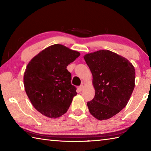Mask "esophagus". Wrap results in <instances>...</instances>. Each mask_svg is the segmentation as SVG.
Here are the masks:
<instances>
[{
	"mask_svg": "<svg viewBox=\"0 0 151 151\" xmlns=\"http://www.w3.org/2000/svg\"><path fill=\"white\" fill-rule=\"evenodd\" d=\"M84 88V86L82 85H81V86H78V90L80 91H83V89Z\"/></svg>",
	"mask_w": 151,
	"mask_h": 151,
	"instance_id": "34e87169",
	"label": "esophagus"
}]
</instances>
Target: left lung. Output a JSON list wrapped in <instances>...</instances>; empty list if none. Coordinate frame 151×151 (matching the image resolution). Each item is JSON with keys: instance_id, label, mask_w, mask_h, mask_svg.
<instances>
[{"instance_id": "1", "label": "left lung", "mask_w": 151, "mask_h": 151, "mask_svg": "<svg viewBox=\"0 0 151 151\" xmlns=\"http://www.w3.org/2000/svg\"><path fill=\"white\" fill-rule=\"evenodd\" d=\"M93 75L94 99L87 103L90 113L98 120L111 118L123 109L134 88L135 69L126 58L108 50L84 57Z\"/></svg>"}]
</instances>
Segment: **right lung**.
<instances>
[{"label": "right lung", "mask_w": 151, "mask_h": 151, "mask_svg": "<svg viewBox=\"0 0 151 151\" xmlns=\"http://www.w3.org/2000/svg\"><path fill=\"white\" fill-rule=\"evenodd\" d=\"M79 56L77 51L56 44L28 64L24 74L25 91L33 106L43 115L58 118L68 111L77 93L66 66Z\"/></svg>", "instance_id": "right-lung-1"}]
</instances>
